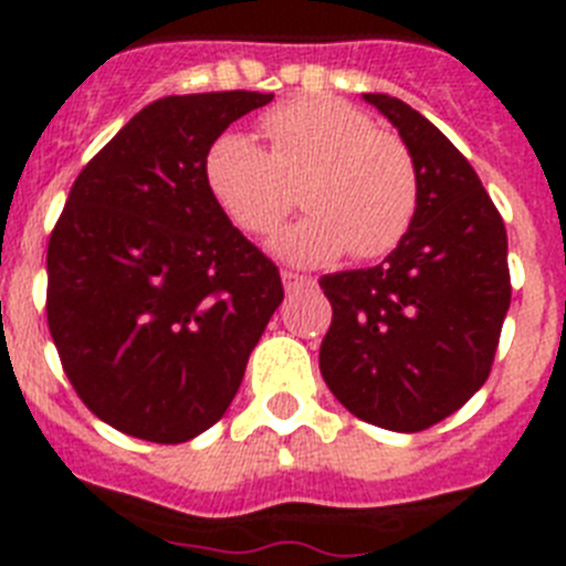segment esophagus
<instances>
[{
	"label": "esophagus",
	"instance_id": "1",
	"mask_svg": "<svg viewBox=\"0 0 566 566\" xmlns=\"http://www.w3.org/2000/svg\"><path fill=\"white\" fill-rule=\"evenodd\" d=\"M280 277H283V289H286V292H297V289L312 286V277H306V274L283 272V274H280Z\"/></svg>",
	"mask_w": 566,
	"mask_h": 566
}]
</instances>
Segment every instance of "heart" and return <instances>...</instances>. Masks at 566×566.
<instances>
[{
	"label": "heart",
	"instance_id": "b5f03b06",
	"mask_svg": "<svg viewBox=\"0 0 566 566\" xmlns=\"http://www.w3.org/2000/svg\"><path fill=\"white\" fill-rule=\"evenodd\" d=\"M260 133L269 149L243 133H221L203 158L209 195L234 227L274 232L300 187L308 214L272 240L280 260L326 266L345 252L368 260L399 247L417 218L419 175L397 135L328 96L269 109Z\"/></svg>",
	"mask_w": 566,
	"mask_h": 566
}]
</instances>
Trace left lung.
Masks as SVG:
<instances>
[{"instance_id":"obj_1","label":"left lung","mask_w":566,"mask_h":566,"mask_svg":"<svg viewBox=\"0 0 566 566\" xmlns=\"http://www.w3.org/2000/svg\"><path fill=\"white\" fill-rule=\"evenodd\" d=\"M419 175L411 229L382 263L323 274L334 317L319 374L363 422L417 433L484 385L510 308L507 232L479 175L422 113L363 93Z\"/></svg>"}]
</instances>
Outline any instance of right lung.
<instances>
[{"mask_svg":"<svg viewBox=\"0 0 566 566\" xmlns=\"http://www.w3.org/2000/svg\"><path fill=\"white\" fill-rule=\"evenodd\" d=\"M274 93L167 96L82 169L48 247V326L115 431L189 442L227 413L283 300L280 272L212 201L209 144Z\"/></svg>","mask_w":566,"mask_h":566,"instance_id":"add662e5","label":"right lung"}]
</instances>
